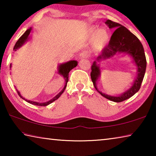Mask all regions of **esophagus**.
<instances>
[{
	"label": "esophagus",
	"instance_id": "esophagus-1",
	"mask_svg": "<svg viewBox=\"0 0 156 156\" xmlns=\"http://www.w3.org/2000/svg\"><path fill=\"white\" fill-rule=\"evenodd\" d=\"M88 57V54L86 51H83L81 52L80 54H79V58L82 59V58H85Z\"/></svg>",
	"mask_w": 156,
	"mask_h": 156
}]
</instances>
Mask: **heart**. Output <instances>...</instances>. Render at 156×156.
Masks as SVG:
<instances>
[{"instance_id": "obj_1", "label": "heart", "mask_w": 156, "mask_h": 156, "mask_svg": "<svg viewBox=\"0 0 156 156\" xmlns=\"http://www.w3.org/2000/svg\"><path fill=\"white\" fill-rule=\"evenodd\" d=\"M89 35L93 37V47L96 51L103 49L109 41V34L105 28H100L93 26L89 30Z\"/></svg>"}]
</instances>
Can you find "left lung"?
Wrapping results in <instances>:
<instances>
[{
    "instance_id": "8db88e82",
    "label": "left lung",
    "mask_w": 156,
    "mask_h": 156,
    "mask_svg": "<svg viewBox=\"0 0 156 156\" xmlns=\"http://www.w3.org/2000/svg\"><path fill=\"white\" fill-rule=\"evenodd\" d=\"M105 23L110 29L115 28L116 30L111 37L108 45L102 50L101 54L97 58L96 60H95L92 65L91 78L95 88L102 96L115 102H120L133 96L139 91L146 71L147 60L143 46L134 34L122 25L111 20H107ZM120 52L130 54L133 58L134 61L138 67L137 78L132 87L119 97H112L102 94L97 90L96 87V82L100 75V69L97 63L100 60L108 59Z\"/></svg>"
}]
</instances>
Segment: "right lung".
Returning <instances> with one entry per match:
<instances>
[{
	"mask_svg": "<svg viewBox=\"0 0 156 156\" xmlns=\"http://www.w3.org/2000/svg\"><path fill=\"white\" fill-rule=\"evenodd\" d=\"M31 28L28 29V30L26 31L22 36H21L20 38L18 39V41L16 42V43L15 44V46L14 47V51H16V49H19L20 47L22 46L26 41H27V40L29 39V35H30V34L31 32ZM77 65H78V62L76 61V60H70V61H69L67 62H65V63H64V64H61V65H59L58 73H60V75H62L63 76V78H64L65 80V85L64 88H63L62 90L60 91L58 94H57L56 96L54 98L50 100L49 101H48V102H43V103H40V102L31 101V100H27L25 99L24 98L21 96L20 92L16 89L17 93H18V95H19V96L21 98L25 100V101H27V102H29V103L32 104V105H37V106H47V105L51 104V102H53L54 101H55V100L58 98L60 96H61V94L63 93V92H64L66 87H67V82L69 80V72L72 69L76 67V66H77ZM12 67V65H10V67Z\"/></svg>",
	"mask_w": 156,
	"mask_h": 156,
	"instance_id": "obj_1",
	"label": "right lung"
}]
</instances>
